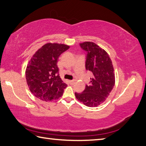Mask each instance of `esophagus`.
Returning <instances> with one entry per match:
<instances>
[{"label":"esophagus","mask_w":146,"mask_h":146,"mask_svg":"<svg viewBox=\"0 0 146 146\" xmlns=\"http://www.w3.org/2000/svg\"><path fill=\"white\" fill-rule=\"evenodd\" d=\"M70 84H71V85H73V84H75V82H76V80H71V81H70Z\"/></svg>","instance_id":"esophagus-1"}]
</instances>
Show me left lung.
<instances>
[{
	"mask_svg": "<svg viewBox=\"0 0 146 146\" xmlns=\"http://www.w3.org/2000/svg\"><path fill=\"white\" fill-rule=\"evenodd\" d=\"M87 52L85 67L92 72L90 84L81 94L75 93L78 101L87 107H97L106 100L115 85L114 70L107 52L95 43L85 41L80 44Z\"/></svg>",
	"mask_w": 146,
	"mask_h": 146,
	"instance_id": "1",
	"label": "left lung"
}]
</instances>
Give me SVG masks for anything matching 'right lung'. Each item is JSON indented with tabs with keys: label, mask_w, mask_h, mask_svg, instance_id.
<instances>
[{
	"label": "right lung",
	"mask_w": 146,
	"mask_h": 146,
	"mask_svg": "<svg viewBox=\"0 0 146 146\" xmlns=\"http://www.w3.org/2000/svg\"><path fill=\"white\" fill-rule=\"evenodd\" d=\"M69 48L64 44L48 42L33 56L26 68V78L31 92L36 98L51 102L63 95L67 85L59 75L57 62L61 54Z\"/></svg>",
	"instance_id": "1"
}]
</instances>
